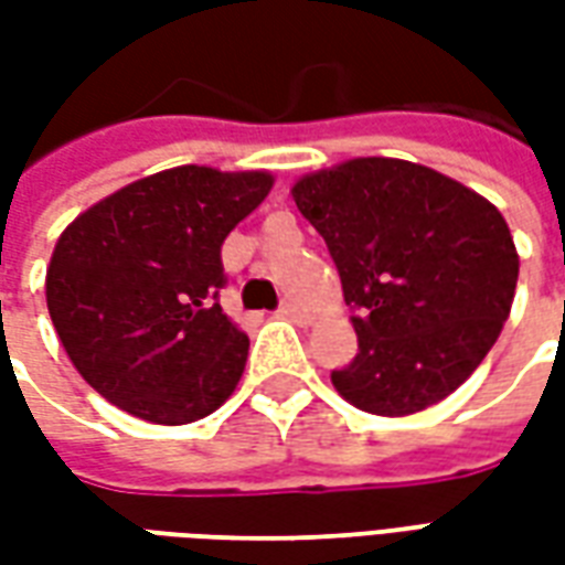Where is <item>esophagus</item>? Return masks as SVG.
<instances>
[{"mask_svg":"<svg viewBox=\"0 0 565 565\" xmlns=\"http://www.w3.org/2000/svg\"><path fill=\"white\" fill-rule=\"evenodd\" d=\"M278 315H281V318H287V320H296V323H302V320H306V315L299 311V306H296V302H281Z\"/></svg>","mask_w":565,"mask_h":565,"instance_id":"34e87169","label":"esophagus"}]
</instances>
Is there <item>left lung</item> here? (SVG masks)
Here are the masks:
<instances>
[{"label": "left lung", "instance_id": "left-lung-1", "mask_svg": "<svg viewBox=\"0 0 565 565\" xmlns=\"http://www.w3.org/2000/svg\"><path fill=\"white\" fill-rule=\"evenodd\" d=\"M296 209L330 247L360 351L332 384L369 415L441 403L509 320L518 250L484 196L408 160L360 157L306 174Z\"/></svg>", "mask_w": 565, "mask_h": 565}]
</instances>
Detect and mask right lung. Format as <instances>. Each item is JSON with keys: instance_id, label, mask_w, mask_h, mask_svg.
Masks as SVG:
<instances>
[{"instance_id": "add662e5", "label": "right lung", "mask_w": 565, "mask_h": 565, "mask_svg": "<svg viewBox=\"0 0 565 565\" xmlns=\"http://www.w3.org/2000/svg\"><path fill=\"white\" fill-rule=\"evenodd\" d=\"M269 190V172L178 166L68 223L44 290L56 335L93 391L166 426L230 399L250 342L217 302L221 245Z\"/></svg>"}]
</instances>
